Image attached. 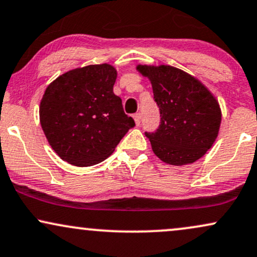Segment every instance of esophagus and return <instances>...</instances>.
Here are the masks:
<instances>
[{
	"label": "esophagus",
	"instance_id": "obj_1",
	"mask_svg": "<svg viewBox=\"0 0 257 257\" xmlns=\"http://www.w3.org/2000/svg\"><path fill=\"white\" fill-rule=\"evenodd\" d=\"M134 120H135V123H137V125H140V123H141V113H135L134 116Z\"/></svg>",
	"mask_w": 257,
	"mask_h": 257
}]
</instances>
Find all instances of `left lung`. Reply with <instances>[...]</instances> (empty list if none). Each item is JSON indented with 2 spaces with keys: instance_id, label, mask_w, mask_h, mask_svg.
Here are the masks:
<instances>
[{
  "instance_id": "8db88e82",
  "label": "left lung",
  "mask_w": 257,
  "mask_h": 257,
  "mask_svg": "<svg viewBox=\"0 0 257 257\" xmlns=\"http://www.w3.org/2000/svg\"><path fill=\"white\" fill-rule=\"evenodd\" d=\"M137 69L152 83L160 110L156 133H145L154 154L170 165H187L200 159L214 144L221 123L218 100L200 80L171 66Z\"/></svg>"
}]
</instances>
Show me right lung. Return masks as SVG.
<instances>
[{
    "label": "right lung",
    "instance_id": "add662e5",
    "mask_svg": "<svg viewBox=\"0 0 257 257\" xmlns=\"http://www.w3.org/2000/svg\"><path fill=\"white\" fill-rule=\"evenodd\" d=\"M116 78L111 64H91L62 74L46 87L40 125L61 159L80 168L103 162L135 125L113 93Z\"/></svg>",
    "mask_w": 257,
    "mask_h": 257
}]
</instances>
